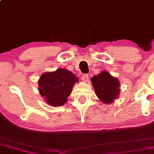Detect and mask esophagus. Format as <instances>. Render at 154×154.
<instances>
[{"label": "esophagus", "instance_id": "esophagus-1", "mask_svg": "<svg viewBox=\"0 0 154 154\" xmlns=\"http://www.w3.org/2000/svg\"><path fill=\"white\" fill-rule=\"evenodd\" d=\"M89 79V75H82V80L83 81V82H87L88 81Z\"/></svg>", "mask_w": 154, "mask_h": 154}]
</instances>
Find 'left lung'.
Listing matches in <instances>:
<instances>
[{"label":"left lung","mask_w":154,"mask_h":154,"mask_svg":"<svg viewBox=\"0 0 154 154\" xmlns=\"http://www.w3.org/2000/svg\"><path fill=\"white\" fill-rule=\"evenodd\" d=\"M97 97L104 103H112L118 97L120 82L106 71H103L91 79Z\"/></svg>","instance_id":"obj_1"}]
</instances>
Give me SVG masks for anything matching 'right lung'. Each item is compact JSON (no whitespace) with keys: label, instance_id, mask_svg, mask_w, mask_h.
I'll list each match as a JSON object with an SVG mask.
<instances>
[{"label":"right lung","instance_id":"obj_1","mask_svg":"<svg viewBox=\"0 0 154 154\" xmlns=\"http://www.w3.org/2000/svg\"><path fill=\"white\" fill-rule=\"evenodd\" d=\"M78 78L72 72L65 69L45 72L38 80V91L48 104L61 106L67 102L74 85Z\"/></svg>","mask_w":154,"mask_h":154}]
</instances>
